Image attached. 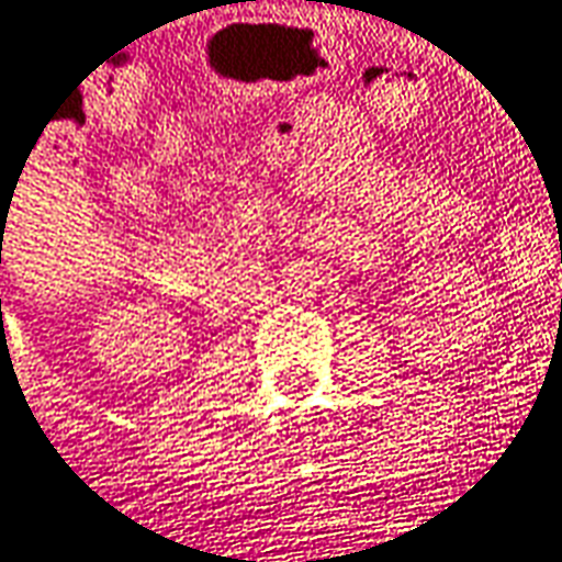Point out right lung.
Returning <instances> with one entry per match:
<instances>
[{"label": "right lung", "instance_id": "add662e5", "mask_svg": "<svg viewBox=\"0 0 562 562\" xmlns=\"http://www.w3.org/2000/svg\"><path fill=\"white\" fill-rule=\"evenodd\" d=\"M0 305H2V302H0Z\"/></svg>", "mask_w": 562, "mask_h": 562}]
</instances>
